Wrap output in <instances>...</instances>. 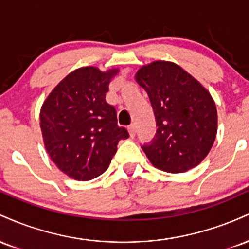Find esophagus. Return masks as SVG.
Segmentation results:
<instances>
[{"mask_svg": "<svg viewBox=\"0 0 249 249\" xmlns=\"http://www.w3.org/2000/svg\"><path fill=\"white\" fill-rule=\"evenodd\" d=\"M128 133H130V136L132 137V138L136 136V125L131 124L130 126H128Z\"/></svg>", "mask_w": 249, "mask_h": 249, "instance_id": "1", "label": "esophagus"}]
</instances>
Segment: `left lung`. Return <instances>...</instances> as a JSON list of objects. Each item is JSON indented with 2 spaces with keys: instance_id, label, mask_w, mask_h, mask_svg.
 I'll return each mask as SVG.
<instances>
[{
  "instance_id": "8db88e82",
  "label": "left lung",
  "mask_w": 249,
  "mask_h": 249,
  "mask_svg": "<svg viewBox=\"0 0 249 249\" xmlns=\"http://www.w3.org/2000/svg\"><path fill=\"white\" fill-rule=\"evenodd\" d=\"M146 91L157 133L142 150L153 166L170 173L186 172L206 158L215 141L218 113L212 96L176 63L156 61L136 73Z\"/></svg>"
}]
</instances>
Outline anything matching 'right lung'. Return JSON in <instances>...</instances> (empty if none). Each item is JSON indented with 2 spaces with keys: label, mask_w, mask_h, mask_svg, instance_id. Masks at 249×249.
Masks as SVG:
<instances>
[{
  "label": "right lung",
  "mask_w": 249,
  "mask_h": 249,
  "mask_svg": "<svg viewBox=\"0 0 249 249\" xmlns=\"http://www.w3.org/2000/svg\"><path fill=\"white\" fill-rule=\"evenodd\" d=\"M119 72L79 68L63 78L45 99L39 125L45 150L63 173L87 181L107 170L121 139L128 138L117 124V112L105 96Z\"/></svg>",
  "instance_id": "right-lung-1"
}]
</instances>
